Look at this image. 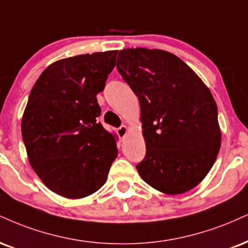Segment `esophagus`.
<instances>
[{
    "label": "esophagus",
    "instance_id": "obj_1",
    "mask_svg": "<svg viewBox=\"0 0 248 248\" xmlns=\"http://www.w3.org/2000/svg\"><path fill=\"white\" fill-rule=\"evenodd\" d=\"M128 132H129V128H128L127 126H121L120 128H118V130H116V133H118V135L120 139L124 140V137L127 136Z\"/></svg>",
    "mask_w": 248,
    "mask_h": 248
}]
</instances>
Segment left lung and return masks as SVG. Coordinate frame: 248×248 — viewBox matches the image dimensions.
Returning <instances> with one entry per match:
<instances>
[{"instance_id":"8db88e82","label":"left lung","mask_w":248,"mask_h":248,"mask_svg":"<svg viewBox=\"0 0 248 248\" xmlns=\"http://www.w3.org/2000/svg\"><path fill=\"white\" fill-rule=\"evenodd\" d=\"M116 67L141 107L147 154L136 166L139 174L168 195L188 192L209 173L220 148L210 90L192 68L166 50L122 49Z\"/></svg>"}]
</instances>
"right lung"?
<instances>
[{"label":"right lung","instance_id":"1","mask_svg":"<svg viewBox=\"0 0 248 248\" xmlns=\"http://www.w3.org/2000/svg\"><path fill=\"white\" fill-rule=\"evenodd\" d=\"M116 50L53 62L30 93L22 118L29 162L45 186L67 199L101 188L118 156L114 134L98 122L97 94L115 65Z\"/></svg>","mask_w":248,"mask_h":248}]
</instances>
